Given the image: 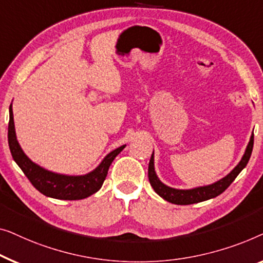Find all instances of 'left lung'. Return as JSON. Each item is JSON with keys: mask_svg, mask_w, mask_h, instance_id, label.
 <instances>
[{"mask_svg": "<svg viewBox=\"0 0 263 263\" xmlns=\"http://www.w3.org/2000/svg\"><path fill=\"white\" fill-rule=\"evenodd\" d=\"M253 146H254V135L251 136L250 142L248 144L247 150L243 155L241 162H239L237 167L232 170L228 176H225L224 179L219 180L216 183L210 184V186L198 187V188H193V190H186V191L170 188L158 180L154 168V153H153L149 162V169H147V176H149L150 184L153 186L154 191L156 192L160 197L163 198L164 200H167L175 205L197 204V202H201V201L209 200V199L216 198L219 194L223 193V192L227 190L232 182H234V180L237 177L238 174L241 173L243 168L248 164L249 158L251 156V151H253Z\"/></svg>", "mask_w": 263, "mask_h": 263, "instance_id": "left-lung-1", "label": "left lung"}]
</instances>
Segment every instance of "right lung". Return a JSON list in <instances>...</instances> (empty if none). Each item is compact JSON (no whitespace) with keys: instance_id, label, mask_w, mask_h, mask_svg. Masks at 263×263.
Listing matches in <instances>:
<instances>
[{"instance_id":"1","label":"right lung","mask_w":263,"mask_h":263,"mask_svg":"<svg viewBox=\"0 0 263 263\" xmlns=\"http://www.w3.org/2000/svg\"><path fill=\"white\" fill-rule=\"evenodd\" d=\"M8 144L14 161L21 168L22 172L29 180L35 190L50 198L61 199V200H80L88 198L101 188L105 181L109 165L114 158L119 155L125 145L118 147L107 155L101 164L93 172L83 176H66L49 172L29 160L21 150L16 140L15 128H14V118L12 105L9 107V124H8Z\"/></svg>"}]
</instances>
